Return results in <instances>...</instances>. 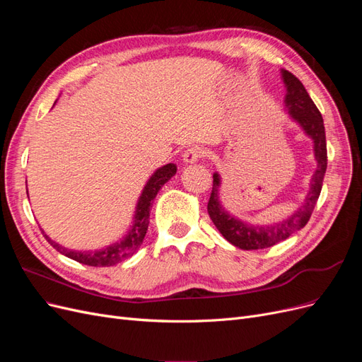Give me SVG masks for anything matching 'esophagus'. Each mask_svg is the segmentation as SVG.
<instances>
[{"instance_id":"1","label":"esophagus","mask_w":362,"mask_h":362,"mask_svg":"<svg viewBox=\"0 0 362 362\" xmlns=\"http://www.w3.org/2000/svg\"><path fill=\"white\" fill-rule=\"evenodd\" d=\"M204 154H205V151L202 148L192 146V148L184 151L182 160H184V163H196V161H199L204 157Z\"/></svg>"}]
</instances>
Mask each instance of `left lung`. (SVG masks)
<instances>
[{
    "label": "left lung",
    "mask_w": 362,
    "mask_h": 362,
    "mask_svg": "<svg viewBox=\"0 0 362 362\" xmlns=\"http://www.w3.org/2000/svg\"><path fill=\"white\" fill-rule=\"evenodd\" d=\"M282 80L287 87L286 95V108L291 119L298 122L302 129L314 141V157L317 161V169L311 178L310 192L306 194L303 204L298 208L286 221L272 225H252L242 222L240 218L229 214L218 199V187H221V175L213 173V190L210 201H208V214H210L213 223L221 231V234L229 243L245 249H266L276 245L282 240L288 238L296 231H299L306 223L314 211V206L319 199L323 178L327 166V151H326V134L323 117L319 108L313 103L311 96L306 92L299 78L288 72L282 71Z\"/></svg>",
    "instance_id": "obj_1"
}]
</instances>
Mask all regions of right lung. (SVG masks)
<instances>
[{
	"instance_id": "1",
	"label": "right lung",
	"mask_w": 362,
	"mask_h": 362,
	"mask_svg": "<svg viewBox=\"0 0 362 362\" xmlns=\"http://www.w3.org/2000/svg\"><path fill=\"white\" fill-rule=\"evenodd\" d=\"M175 173H177V166H175L173 163H169L166 166H163L154 172V175L148 180L144 192L140 194L133 225L128 229V233L122 238L117 240L116 243L100 250H71L57 245L56 242H52L48 235H45V238L54 249H57L64 257L92 267L115 266L117 262L133 257L134 252H137L140 245L144 243V238L148 231L151 202L154 201L158 190L173 177Z\"/></svg>"
}]
</instances>
